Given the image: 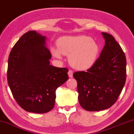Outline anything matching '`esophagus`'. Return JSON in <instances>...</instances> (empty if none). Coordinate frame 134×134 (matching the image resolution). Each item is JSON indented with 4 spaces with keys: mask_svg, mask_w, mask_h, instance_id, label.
I'll return each instance as SVG.
<instances>
[{
    "mask_svg": "<svg viewBox=\"0 0 134 134\" xmlns=\"http://www.w3.org/2000/svg\"><path fill=\"white\" fill-rule=\"evenodd\" d=\"M68 74L69 77H72V74H73V72H72V70H69L68 72Z\"/></svg>",
    "mask_w": 134,
    "mask_h": 134,
    "instance_id": "esophagus-1",
    "label": "esophagus"
}]
</instances>
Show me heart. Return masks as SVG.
<instances>
[{
  "instance_id": "obj_1",
  "label": "heart",
  "mask_w": 134,
  "mask_h": 134,
  "mask_svg": "<svg viewBox=\"0 0 134 134\" xmlns=\"http://www.w3.org/2000/svg\"><path fill=\"white\" fill-rule=\"evenodd\" d=\"M57 47V48H52L53 55L58 59L62 58V54L69 56L71 65L79 70H86L92 67L99 52L96 43L85 35L61 38L58 41Z\"/></svg>"
}]
</instances>
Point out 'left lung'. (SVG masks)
I'll use <instances>...</instances> for the list:
<instances>
[{
    "label": "left lung",
    "mask_w": 134,
    "mask_h": 134,
    "mask_svg": "<svg viewBox=\"0 0 134 134\" xmlns=\"http://www.w3.org/2000/svg\"><path fill=\"white\" fill-rule=\"evenodd\" d=\"M105 45L99 58L89 70L77 71L81 106L88 111L109 108L118 100L126 80V58L113 35L102 32Z\"/></svg>",
    "instance_id": "obj_1"
}]
</instances>
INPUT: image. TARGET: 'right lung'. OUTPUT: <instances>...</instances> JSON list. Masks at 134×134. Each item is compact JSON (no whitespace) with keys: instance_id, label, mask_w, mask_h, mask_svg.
<instances>
[{"instance_id":"add662e5","label":"right lung","mask_w":134,"mask_h":134,"mask_svg":"<svg viewBox=\"0 0 134 134\" xmlns=\"http://www.w3.org/2000/svg\"><path fill=\"white\" fill-rule=\"evenodd\" d=\"M47 38L36 31L20 37L10 53L7 81L14 99L27 112L43 114L55 103L56 90L68 79L66 68L49 64Z\"/></svg>"}]
</instances>
